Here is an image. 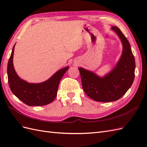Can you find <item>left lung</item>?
Masks as SVG:
<instances>
[{
  "label": "left lung",
  "mask_w": 147,
  "mask_h": 147,
  "mask_svg": "<svg viewBox=\"0 0 147 147\" xmlns=\"http://www.w3.org/2000/svg\"><path fill=\"white\" fill-rule=\"evenodd\" d=\"M112 29L118 35L123 48L121 56L115 68L104 77L78 68L84 92L92 100L101 102L116 101L121 98L131 86L135 77V59L129 42L117 26Z\"/></svg>",
  "instance_id": "left-lung-1"
}]
</instances>
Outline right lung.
I'll use <instances>...</instances> for the list:
<instances>
[{
    "label": "right lung",
    "instance_id": "obj_1",
    "mask_svg": "<svg viewBox=\"0 0 147 147\" xmlns=\"http://www.w3.org/2000/svg\"><path fill=\"white\" fill-rule=\"evenodd\" d=\"M15 46V45L13 47L7 65L8 80L11 92L29 106H42L51 103L57 96L61 80L69 67L59 70L44 82L28 83L18 77L13 67V58Z\"/></svg>",
    "mask_w": 147,
    "mask_h": 147
}]
</instances>
